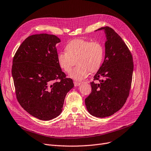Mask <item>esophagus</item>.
I'll use <instances>...</instances> for the list:
<instances>
[{"instance_id": "obj_1", "label": "esophagus", "mask_w": 151, "mask_h": 151, "mask_svg": "<svg viewBox=\"0 0 151 151\" xmlns=\"http://www.w3.org/2000/svg\"><path fill=\"white\" fill-rule=\"evenodd\" d=\"M74 86H75V87H77V86L80 85L81 83L80 82H76V81H75V82H74Z\"/></svg>"}]
</instances>
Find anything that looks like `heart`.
I'll use <instances>...</instances> for the list:
<instances>
[{
    "instance_id": "b5f03b06",
    "label": "heart",
    "mask_w": 151,
    "mask_h": 151,
    "mask_svg": "<svg viewBox=\"0 0 151 151\" xmlns=\"http://www.w3.org/2000/svg\"><path fill=\"white\" fill-rule=\"evenodd\" d=\"M65 51H60L57 55L60 67L66 73L71 70L73 60L77 58V66L72 70L69 77L81 81L87 77L89 72L97 71L103 62L104 48L100 42L84 39H75L68 42Z\"/></svg>"
}]
</instances>
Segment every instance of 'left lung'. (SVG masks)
Wrapping results in <instances>:
<instances>
[{
    "label": "left lung",
    "instance_id": "1",
    "mask_svg": "<svg viewBox=\"0 0 151 151\" xmlns=\"http://www.w3.org/2000/svg\"><path fill=\"white\" fill-rule=\"evenodd\" d=\"M106 35L105 57L94 76L99 83L91 82V92L85 99L88 112L96 117H106L123 107L129 95L133 71L132 55L119 35L108 26L99 28Z\"/></svg>",
    "mask_w": 151,
    "mask_h": 151
}]
</instances>
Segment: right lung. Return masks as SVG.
Masks as SVG:
<instances>
[{
    "mask_svg": "<svg viewBox=\"0 0 151 151\" xmlns=\"http://www.w3.org/2000/svg\"><path fill=\"white\" fill-rule=\"evenodd\" d=\"M55 35L35 34L21 44L12 69L16 95L21 107L34 117L50 120L61 113L67 93L74 87L57 61Z\"/></svg>",
    "mask_w": 151,
    "mask_h": 151,
    "instance_id": "add662e5",
    "label": "right lung"
}]
</instances>
